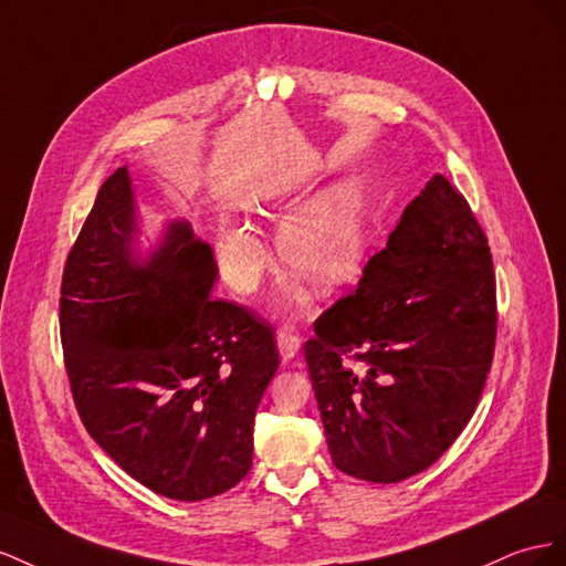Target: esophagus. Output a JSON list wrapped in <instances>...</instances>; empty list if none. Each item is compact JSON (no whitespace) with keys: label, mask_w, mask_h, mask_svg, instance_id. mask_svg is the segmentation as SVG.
<instances>
[{"label":"esophagus","mask_w":566,"mask_h":566,"mask_svg":"<svg viewBox=\"0 0 566 566\" xmlns=\"http://www.w3.org/2000/svg\"><path fill=\"white\" fill-rule=\"evenodd\" d=\"M277 346H280V355L284 363L292 360L294 355L301 350V336L294 325H282L277 329Z\"/></svg>","instance_id":"esophagus-1"}]
</instances>
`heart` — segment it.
<instances>
[{"label":"heart","instance_id":"obj_1","mask_svg":"<svg viewBox=\"0 0 566 566\" xmlns=\"http://www.w3.org/2000/svg\"><path fill=\"white\" fill-rule=\"evenodd\" d=\"M292 201L265 199L255 206L263 222H277ZM277 251L289 272L315 292H332L355 277L365 251V199L355 182H342L303 203L277 234ZM220 263L239 292H249L268 265L263 241L249 228H224L218 237Z\"/></svg>","mask_w":566,"mask_h":566}]
</instances>
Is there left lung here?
<instances>
[{"mask_svg": "<svg viewBox=\"0 0 566 566\" xmlns=\"http://www.w3.org/2000/svg\"><path fill=\"white\" fill-rule=\"evenodd\" d=\"M495 332L489 239L433 175L303 346L336 470L398 483L439 460L476 410Z\"/></svg>", "mask_w": 566, "mask_h": 566, "instance_id": "obj_1", "label": "left lung"}]
</instances>
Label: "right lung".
I'll return each mask as SVG.
<instances>
[{
  "instance_id": "right-lung-1",
  "label": "right lung",
  "mask_w": 566,
  "mask_h": 566,
  "mask_svg": "<svg viewBox=\"0 0 566 566\" xmlns=\"http://www.w3.org/2000/svg\"><path fill=\"white\" fill-rule=\"evenodd\" d=\"M127 168L96 193L66 258L63 363L80 419L158 495L206 500L247 476L253 419L280 353L270 322L213 298V251L170 222L147 263L133 251Z\"/></svg>"
}]
</instances>
